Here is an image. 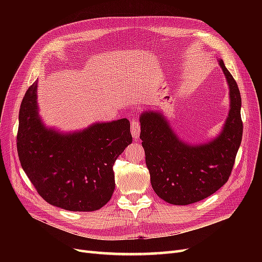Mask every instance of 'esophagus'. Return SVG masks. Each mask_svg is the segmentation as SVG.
<instances>
[{
  "label": "esophagus",
  "mask_w": 262,
  "mask_h": 262,
  "mask_svg": "<svg viewBox=\"0 0 262 262\" xmlns=\"http://www.w3.org/2000/svg\"><path fill=\"white\" fill-rule=\"evenodd\" d=\"M130 132L132 135L135 139H138L139 138V135H140V123L138 120H132L130 122Z\"/></svg>",
  "instance_id": "esophagus-1"
}]
</instances>
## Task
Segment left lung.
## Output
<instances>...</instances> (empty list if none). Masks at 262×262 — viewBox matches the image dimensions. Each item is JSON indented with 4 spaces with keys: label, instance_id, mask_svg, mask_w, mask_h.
Instances as JSON below:
<instances>
[{
    "label": "left lung",
    "instance_id": "obj_1",
    "mask_svg": "<svg viewBox=\"0 0 262 262\" xmlns=\"http://www.w3.org/2000/svg\"><path fill=\"white\" fill-rule=\"evenodd\" d=\"M220 66L229 87L230 109L222 133L210 142L182 141L159 113L140 117V139L150 184L156 194L173 205H189L213 194L228 181L242 140L241 95L222 59Z\"/></svg>",
    "mask_w": 262,
    "mask_h": 262
}]
</instances>
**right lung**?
Here are the masks:
<instances>
[{
	"label": "right lung",
	"mask_w": 262,
	"mask_h": 262,
	"mask_svg": "<svg viewBox=\"0 0 262 262\" xmlns=\"http://www.w3.org/2000/svg\"><path fill=\"white\" fill-rule=\"evenodd\" d=\"M37 81L19 112L17 149L22 169L49 204L70 211H94L112 199L114 164L132 143L127 119L95 123L73 134L48 128L38 116Z\"/></svg>",
	"instance_id": "obj_1"
}]
</instances>
